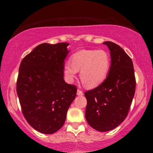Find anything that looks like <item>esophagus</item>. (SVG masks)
<instances>
[{
    "label": "esophagus",
    "mask_w": 153,
    "mask_h": 153,
    "mask_svg": "<svg viewBox=\"0 0 153 153\" xmlns=\"http://www.w3.org/2000/svg\"><path fill=\"white\" fill-rule=\"evenodd\" d=\"M77 95H78V96H82V95H83V92L78 89V90L77 91Z\"/></svg>",
    "instance_id": "obj_1"
}]
</instances>
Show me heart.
Listing matches in <instances>:
<instances>
[{
  "instance_id": "1",
  "label": "heart",
  "mask_w": 153,
  "mask_h": 153,
  "mask_svg": "<svg viewBox=\"0 0 153 153\" xmlns=\"http://www.w3.org/2000/svg\"><path fill=\"white\" fill-rule=\"evenodd\" d=\"M111 57L105 50H81L71 57V62L64 66V73L70 80L80 71V78L88 88H94L105 81L111 68Z\"/></svg>"
}]
</instances>
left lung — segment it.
Returning a JSON list of instances; mask_svg holds the SVG:
<instances>
[{
	"mask_svg": "<svg viewBox=\"0 0 153 153\" xmlns=\"http://www.w3.org/2000/svg\"><path fill=\"white\" fill-rule=\"evenodd\" d=\"M103 44L110 50V71L103 83L85 92V119L96 130L107 131L127 117L134 96L136 80L132 61L124 50L111 42Z\"/></svg>",
	"mask_w": 153,
	"mask_h": 153,
	"instance_id": "left-lung-1",
	"label": "left lung"
}]
</instances>
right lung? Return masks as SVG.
Here are the masks:
<instances>
[{
	"instance_id": "right-lung-1",
	"label": "right lung",
	"mask_w": 153,
	"mask_h": 153,
	"mask_svg": "<svg viewBox=\"0 0 153 153\" xmlns=\"http://www.w3.org/2000/svg\"><path fill=\"white\" fill-rule=\"evenodd\" d=\"M69 43H43L22 59L16 91L27 122L43 134L62 127L77 88L65 81V58Z\"/></svg>"
}]
</instances>
